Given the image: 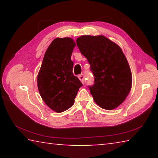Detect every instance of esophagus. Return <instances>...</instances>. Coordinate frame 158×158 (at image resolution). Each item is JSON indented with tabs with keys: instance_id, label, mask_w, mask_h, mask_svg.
Listing matches in <instances>:
<instances>
[{
	"instance_id": "obj_1",
	"label": "esophagus",
	"mask_w": 158,
	"mask_h": 158,
	"mask_svg": "<svg viewBox=\"0 0 158 158\" xmlns=\"http://www.w3.org/2000/svg\"><path fill=\"white\" fill-rule=\"evenodd\" d=\"M78 77H79V80L80 81H81L83 84H84V83L85 82V77H84V75L83 74H79V75L78 76Z\"/></svg>"
}]
</instances>
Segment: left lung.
<instances>
[{"mask_svg": "<svg viewBox=\"0 0 158 158\" xmlns=\"http://www.w3.org/2000/svg\"><path fill=\"white\" fill-rule=\"evenodd\" d=\"M77 45L94 75V84L88 87L95 103L106 110L116 108L132 87V73L121 47L103 35L81 36Z\"/></svg>", "mask_w": 158, "mask_h": 158, "instance_id": "left-lung-1", "label": "left lung"}]
</instances>
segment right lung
Instances as JSON below:
<instances>
[{
    "mask_svg": "<svg viewBox=\"0 0 158 158\" xmlns=\"http://www.w3.org/2000/svg\"><path fill=\"white\" fill-rule=\"evenodd\" d=\"M75 43L69 37L56 38L45 52L37 75V87L45 104L60 113L73 105L81 82L73 73L71 56Z\"/></svg>",
    "mask_w": 158,
    "mask_h": 158,
    "instance_id": "1",
    "label": "right lung"
}]
</instances>
